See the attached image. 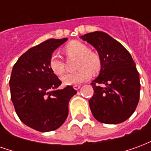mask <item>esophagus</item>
Returning <instances> with one entry per match:
<instances>
[{"label": "esophagus", "mask_w": 151, "mask_h": 151, "mask_svg": "<svg viewBox=\"0 0 151 151\" xmlns=\"http://www.w3.org/2000/svg\"><path fill=\"white\" fill-rule=\"evenodd\" d=\"M80 87H81V86H80V85H74V86H73V88L75 89V90H78Z\"/></svg>", "instance_id": "1"}]
</instances>
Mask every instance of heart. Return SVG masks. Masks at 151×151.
Segmentation results:
<instances>
[{
    "label": "heart",
    "mask_w": 151,
    "mask_h": 151,
    "mask_svg": "<svg viewBox=\"0 0 151 151\" xmlns=\"http://www.w3.org/2000/svg\"><path fill=\"white\" fill-rule=\"evenodd\" d=\"M65 52L69 57H77L76 68L78 69L74 73H66L61 77V81L67 86L77 85L87 81L91 77L92 73H98L101 69V59L95 52L90 51L84 43L73 41L65 47ZM49 68L53 73L60 75L65 72V64L61 56L57 52H53L49 59Z\"/></svg>",
    "instance_id": "1"
}]
</instances>
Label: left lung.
I'll list each match as a JSON object with an SVG mask.
<instances>
[{"label": "left lung", "instance_id": "left-lung-1", "mask_svg": "<svg viewBox=\"0 0 151 151\" xmlns=\"http://www.w3.org/2000/svg\"><path fill=\"white\" fill-rule=\"evenodd\" d=\"M98 51L101 70L91 82L94 95L89 99L93 116L104 124H120L129 118L140 98V79L129 52L110 35L95 31L81 36ZM100 84L106 86L102 88Z\"/></svg>", "mask_w": 151, "mask_h": 151}]
</instances>
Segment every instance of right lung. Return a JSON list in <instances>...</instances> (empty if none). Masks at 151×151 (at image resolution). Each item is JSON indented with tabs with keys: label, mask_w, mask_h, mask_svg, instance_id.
Masks as SVG:
<instances>
[{
	"label": "right lung",
	"mask_w": 151,
	"mask_h": 151,
	"mask_svg": "<svg viewBox=\"0 0 151 151\" xmlns=\"http://www.w3.org/2000/svg\"><path fill=\"white\" fill-rule=\"evenodd\" d=\"M67 38L46 40L22 54L12 69L10 97L22 123L40 132L62 125L69 112V99L77 91L71 86L62 90L61 81L49 68L51 55Z\"/></svg>",
	"instance_id": "1"
}]
</instances>
